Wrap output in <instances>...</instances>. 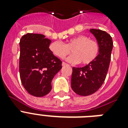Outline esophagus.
<instances>
[{
	"instance_id": "34e87169",
	"label": "esophagus",
	"mask_w": 128,
	"mask_h": 128,
	"mask_svg": "<svg viewBox=\"0 0 128 128\" xmlns=\"http://www.w3.org/2000/svg\"><path fill=\"white\" fill-rule=\"evenodd\" d=\"M62 66H68V64H66V62H62Z\"/></svg>"
}]
</instances>
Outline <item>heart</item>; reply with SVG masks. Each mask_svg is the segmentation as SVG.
Here are the masks:
<instances>
[{
  "label": "heart",
  "instance_id": "1",
  "mask_svg": "<svg viewBox=\"0 0 128 128\" xmlns=\"http://www.w3.org/2000/svg\"><path fill=\"white\" fill-rule=\"evenodd\" d=\"M49 49L52 54L58 58L64 59L70 54H72L68 60L72 63H79L83 65L91 64L98 56L100 46L96 41L90 40L84 35H78L70 38L66 44L61 42H53L50 44Z\"/></svg>",
  "mask_w": 128,
  "mask_h": 128
}]
</instances>
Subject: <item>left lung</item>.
Masks as SVG:
<instances>
[{"mask_svg":"<svg viewBox=\"0 0 128 128\" xmlns=\"http://www.w3.org/2000/svg\"><path fill=\"white\" fill-rule=\"evenodd\" d=\"M100 46L98 56L93 62L80 68H72L71 87L78 95L86 96L98 91L103 84L111 60L113 41L111 36L99 29H90Z\"/></svg>","mask_w":128,"mask_h":128,"instance_id":"8db88e82","label":"left lung"}]
</instances>
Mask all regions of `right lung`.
Segmentation results:
<instances>
[{
  "label": "right lung",
  "instance_id": "add662e5",
  "mask_svg": "<svg viewBox=\"0 0 128 128\" xmlns=\"http://www.w3.org/2000/svg\"><path fill=\"white\" fill-rule=\"evenodd\" d=\"M51 40L40 34L28 33L20 40L19 72L25 90L42 97L52 90L51 82L62 68V61L49 49Z\"/></svg>",
  "mask_w": 128,
  "mask_h": 128
}]
</instances>
